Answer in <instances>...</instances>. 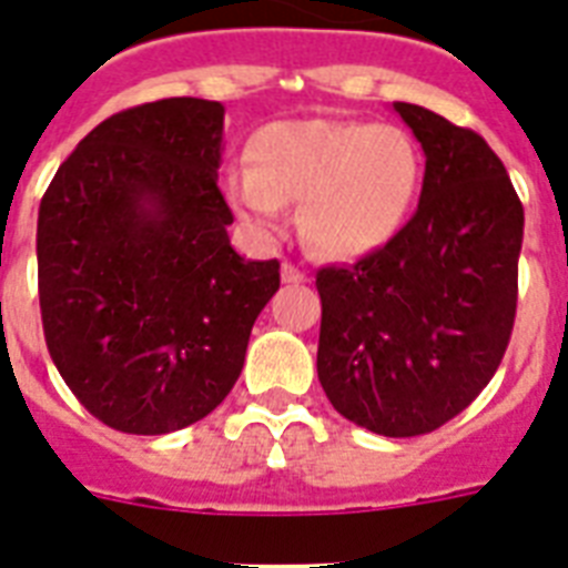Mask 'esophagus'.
Here are the masks:
<instances>
[{
  "label": "esophagus",
  "instance_id": "esophagus-1",
  "mask_svg": "<svg viewBox=\"0 0 568 568\" xmlns=\"http://www.w3.org/2000/svg\"><path fill=\"white\" fill-rule=\"evenodd\" d=\"M283 283H288V285L306 283V274H303L297 265H292V262H285V265H283Z\"/></svg>",
  "mask_w": 568,
  "mask_h": 568
}]
</instances>
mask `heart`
<instances>
[{
  "instance_id": "1",
  "label": "heart",
  "mask_w": 568,
  "mask_h": 568,
  "mask_svg": "<svg viewBox=\"0 0 568 568\" xmlns=\"http://www.w3.org/2000/svg\"><path fill=\"white\" fill-rule=\"evenodd\" d=\"M422 189V153L404 129L363 120H274L250 138V168L223 176L232 212L262 239L301 204V232L329 258L377 253L404 230Z\"/></svg>"
}]
</instances>
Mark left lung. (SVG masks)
I'll return each instance as SVG.
<instances>
[{"instance_id": "obj_1", "label": "left lung", "mask_w": 568, "mask_h": 568, "mask_svg": "<svg viewBox=\"0 0 568 568\" xmlns=\"http://www.w3.org/2000/svg\"><path fill=\"white\" fill-rule=\"evenodd\" d=\"M424 150L413 221L351 267H321L318 379L379 436H422L466 409L507 351L525 209L471 129L395 102Z\"/></svg>"}]
</instances>
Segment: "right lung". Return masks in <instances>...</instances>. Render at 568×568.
Wrapping results in <instances>:
<instances>
[{
  "mask_svg": "<svg viewBox=\"0 0 568 568\" xmlns=\"http://www.w3.org/2000/svg\"><path fill=\"white\" fill-rule=\"evenodd\" d=\"M221 153V102H146L84 135L40 200L49 356L114 430L162 436L212 413L280 288L276 258L230 244Z\"/></svg>",
  "mask_w": 568,
  "mask_h": 568,
  "instance_id": "obj_1",
  "label": "right lung"
}]
</instances>
